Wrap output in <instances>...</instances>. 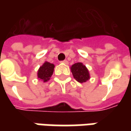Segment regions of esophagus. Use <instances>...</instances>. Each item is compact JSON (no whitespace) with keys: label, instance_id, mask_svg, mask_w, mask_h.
Masks as SVG:
<instances>
[{"label":"esophagus","instance_id":"1","mask_svg":"<svg viewBox=\"0 0 131 131\" xmlns=\"http://www.w3.org/2000/svg\"><path fill=\"white\" fill-rule=\"evenodd\" d=\"M61 63H64V64H68V60H63V61H61Z\"/></svg>","mask_w":131,"mask_h":131}]
</instances>
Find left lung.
Segmentation results:
<instances>
[{"instance_id": "1", "label": "left lung", "mask_w": 131, "mask_h": 131, "mask_svg": "<svg viewBox=\"0 0 131 131\" xmlns=\"http://www.w3.org/2000/svg\"><path fill=\"white\" fill-rule=\"evenodd\" d=\"M71 72L73 74L74 79H76V80L80 82H85L87 80L90 79V74L89 71L85 67V66H84L82 63H77L73 64V66L71 67Z\"/></svg>"}]
</instances>
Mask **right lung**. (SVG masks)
<instances>
[{"label": "right lung", "mask_w": 131, "mask_h": 131, "mask_svg": "<svg viewBox=\"0 0 131 131\" xmlns=\"http://www.w3.org/2000/svg\"><path fill=\"white\" fill-rule=\"evenodd\" d=\"M54 65L49 62H45L43 66H41L38 71V78L43 80V82H47L52 75Z\"/></svg>", "instance_id": "obj_1"}]
</instances>
